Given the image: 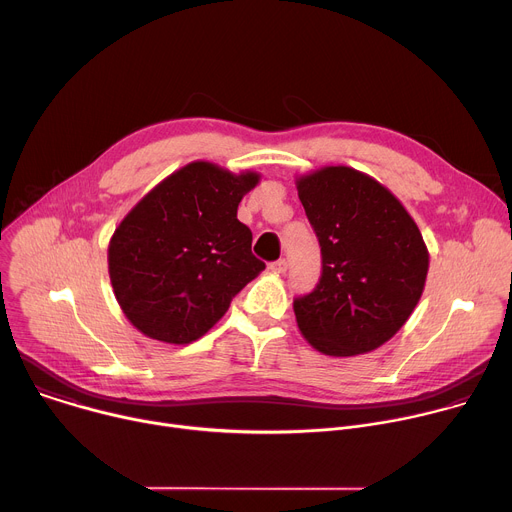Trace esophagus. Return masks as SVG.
Listing matches in <instances>:
<instances>
[{"instance_id": "1", "label": "esophagus", "mask_w": 512, "mask_h": 512, "mask_svg": "<svg viewBox=\"0 0 512 512\" xmlns=\"http://www.w3.org/2000/svg\"><path fill=\"white\" fill-rule=\"evenodd\" d=\"M269 269L273 271V273H285L287 271V261L285 259H277V261H273L271 265H269Z\"/></svg>"}]
</instances>
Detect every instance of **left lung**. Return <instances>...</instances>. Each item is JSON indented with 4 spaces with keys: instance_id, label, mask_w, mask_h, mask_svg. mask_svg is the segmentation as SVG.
<instances>
[{
    "instance_id": "obj_1",
    "label": "left lung",
    "mask_w": 512,
    "mask_h": 512,
    "mask_svg": "<svg viewBox=\"0 0 512 512\" xmlns=\"http://www.w3.org/2000/svg\"><path fill=\"white\" fill-rule=\"evenodd\" d=\"M296 184L322 251L318 285L294 300L298 328L328 356L371 352L401 330L423 294V237L405 206L358 170L328 166Z\"/></svg>"
}]
</instances>
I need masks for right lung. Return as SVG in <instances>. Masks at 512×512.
I'll return each mask as SVG.
<instances>
[{
	"label": "right lung",
	"mask_w": 512,
	"mask_h": 512,
	"mask_svg": "<svg viewBox=\"0 0 512 512\" xmlns=\"http://www.w3.org/2000/svg\"><path fill=\"white\" fill-rule=\"evenodd\" d=\"M259 174L192 162L123 218L109 243V277L127 320L145 336L190 344L225 316L265 263L237 218Z\"/></svg>",
	"instance_id": "1"
}]
</instances>
